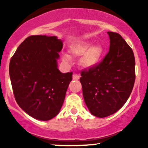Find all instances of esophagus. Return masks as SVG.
Instances as JSON below:
<instances>
[{
  "mask_svg": "<svg viewBox=\"0 0 148 148\" xmlns=\"http://www.w3.org/2000/svg\"><path fill=\"white\" fill-rule=\"evenodd\" d=\"M80 78V76L78 74H73V79H79Z\"/></svg>",
  "mask_w": 148,
  "mask_h": 148,
  "instance_id": "1",
  "label": "esophagus"
}]
</instances>
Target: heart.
<instances>
[{
  "label": "heart",
  "mask_w": 148,
  "mask_h": 148,
  "mask_svg": "<svg viewBox=\"0 0 148 148\" xmlns=\"http://www.w3.org/2000/svg\"><path fill=\"white\" fill-rule=\"evenodd\" d=\"M91 46L92 44L90 42H84L71 48V51L74 55H84L82 59V64L87 68H91L97 64L102 54V49L100 46H95L92 48ZM64 59L66 61H69V57L67 55L64 56Z\"/></svg>",
  "instance_id": "1"
}]
</instances>
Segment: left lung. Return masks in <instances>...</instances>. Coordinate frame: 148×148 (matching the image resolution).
<instances>
[{"label":"left lung","instance_id":"8db88e82","mask_svg":"<svg viewBox=\"0 0 148 148\" xmlns=\"http://www.w3.org/2000/svg\"><path fill=\"white\" fill-rule=\"evenodd\" d=\"M110 50L93 67L81 71L84 102L93 115L114 114L129 98L135 80V60L130 46L117 33L107 32Z\"/></svg>","mask_w":148,"mask_h":148}]
</instances>
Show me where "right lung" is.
Returning a JSON list of instances; mask_svg holds the SVG:
<instances>
[{
    "label": "right lung",
    "mask_w": 148,
    "mask_h": 148,
    "mask_svg": "<svg viewBox=\"0 0 148 148\" xmlns=\"http://www.w3.org/2000/svg\"><path fill=\"white\" fill-rule=\"evenodd\" d=\"M63 44L56 36H31L18 47L10 61L13 95L19 107L37 120L47 121L59 114L72 72L57 68Z\"/></svg>",
    "instance_id": "add662e5"
}]
</instances>
